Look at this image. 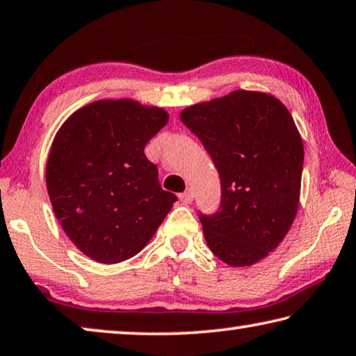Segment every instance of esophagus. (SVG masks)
Masks as SVG:
<instances>
[{
	"mask_svg": "<svg viewBox=\"0 0 356 356\" xmlns=\"http://www.w3.org/2000/svg\"><path fill=\"white\" fill-rule=\"evenodd\" d=\"M180 201L185 202V204H190L193 201V190L191 188H186L182 195H180Z\"/></svg>",
	"mask_w": 356,
	"mask_h": 356,
	"instance_id": "34e87169",
	"label": "esophagus"
}]
</instances>
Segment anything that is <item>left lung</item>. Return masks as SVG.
<instances>
[{
	"label": "left lung",
	"mask_w": 356,
	"mask_h": 356,
	"mask_svg": "<svg viewBox=\"0 0 356 356\" xmlns=\"http://www.w3.org/2000/svg\"><path fill=\"white\" fill-rule=\"evenodd\" d=\"M180 119L221 180L218 212L200 215L209 248L231 267L262 261L298 210L305 150L291 113L272 94L232 91L185 108Z\"/></svg>",
	"instance_id": "1"
}]
</instances>
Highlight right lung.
<instances>
[{
	"label": "right lung",
	"mask_w": 356,
	"mask_h": 356,
	"mask_svg": "<svg viewBox=\"0 0 356 356\" xmlns=\"http://www.w3.org/2000/svg\"><path fill=\"white\" fill-rule=\"evenodd\" d=\"M168 119L163 108L131 99L97 100L58 130L47 160L48 196L70 242L92 261L136 256L177 201L161 190L144 154Z\"/></svg>",
	"instance_id": "1"
}]
</instances>
